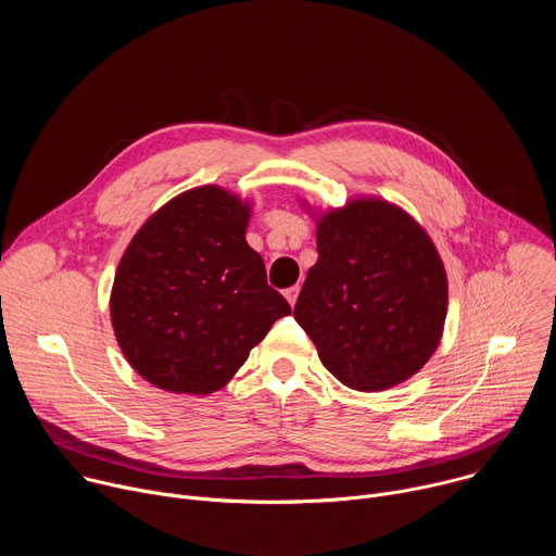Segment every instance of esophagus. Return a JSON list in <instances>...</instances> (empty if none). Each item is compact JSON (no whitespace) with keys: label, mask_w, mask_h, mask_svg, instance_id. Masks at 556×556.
I'll use <instances>...</instances> for the list:
<instances>
[{"label":"esophagus","mask_w":556,"mask_h":556,"mask_svg":"<svg viewBox=\"0 0 556 556\" xmlns=\"http://www.w3.org/2000/svg\"><path fill=\"white\" fill-rule=\"evenodd\" d=\"M283 294H286L288 303H290V305H294V303H296V296H299V286H292V288H288Z\"/></svg>","instance_id":"1"}]
</instances>
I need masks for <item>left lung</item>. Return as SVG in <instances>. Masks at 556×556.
<instances>
[{
  "label": "left lung",
  "instance_id": "obj_1",
  "mask_svg": "<svg viewBox=\"0 0 556 556\" xmlns=\"http://www.w3.org/2000/svg\"><path fill=\"white\" fill-rule=\"evenodd\" d=\"M319 260L294 319L321 363L356 391L418 374L440 345L448 283L427 230L380 198H354L316 219Z\"/></svg>",
  "mask_w": 556,
  "mask_h": 556
}]
</instances>
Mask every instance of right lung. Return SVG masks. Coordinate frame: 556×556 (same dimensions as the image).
Masks as SVG:
<instances>
[{"label": "right lung", "mask_w": 556, "mask_h": 556, "mask_svg": "<svg viewBox=\"0 0 556 556\" xmlns=\"http://www.w3.org/2000/svg\"><path fill=\"white\" fill-rule=\"evenodd\" d=\"M251 204L222 187L157 208L116 268L110 314L127 363L151 384L206 395L290 314L247 242Z\"/></svg>", "instance_id": "right-lung-1"}]
</instances>
